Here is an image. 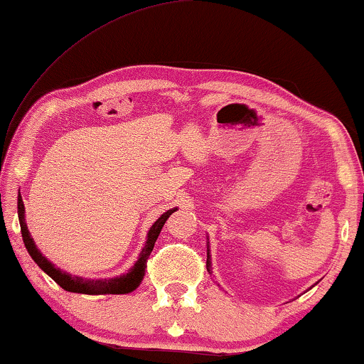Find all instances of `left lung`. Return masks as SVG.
<instances>
[{
	"label": "left lung",
	"instance_id": "1",
	"mask_svg": "<svg viewBox=\"0 0 364 364\" xmlns=\"http://www.w3.org/2000/svg\"><path fill=\"white\" fill-rule=\"evenodd\" d=\"M207 252H208V250H207ZM207 255H208V253H207ZM207 267H208V268H207V270H208V272H210V258H208V257H207Z\"/></svg>",
	"mask_w": 364,
	"mask_h": 364
}]
</instances>
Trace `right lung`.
<instances>
[{"label": "right lung", "mask_w": 364, "mask_h": 364, "mask_svg": "<svg viewBox=\"0 0 364 364\" xmlns=\"http://www.w3.org/2000/svg\"><path fill=\"white\" fill-rule=\"evenodd\" d=\"M173 212H176V208H173V210H167L166 213H162V215L157 218V222L151 227V230H149V233H147L146 247L142 248L141 257H139L136 265L131 268V272H127L126 275H122V277L111 278V280H86V278L74 277V275H71V273L59 270V268L54 267L46 257H43V253L38 250L36 245H34L31 235H29L26 222H24L23 198H21V196L18 197L19 225H21L24 247H26L29 255H31L33 260L38 263L39 268H41L43 272H46L59 287L64 288L66 291L84 293V295H122V293H131L132 290H136V288L141 285L144 277H146L147 258H149V255H151L154 243H156L159 233H161L162 227H164V223H166L167 218L171 217Z\"/></svg>", "instance_id": "1"}]
</instances>
